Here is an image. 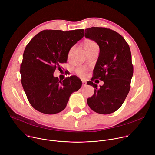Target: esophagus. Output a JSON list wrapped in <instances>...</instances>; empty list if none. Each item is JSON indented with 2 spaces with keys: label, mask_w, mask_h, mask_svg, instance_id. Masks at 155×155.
<instances>
[{
  "label": "esophagus",
  "mask_w": 155,
  "mask_h": 155,
  "mask_svg": "<svg viewBox=\"0 0 155 155\" xmlns=\"http://www.w3.org/2000/svg\"><path fill=\"white\" fill-rule=\"evenodd\" d=\"M82 84L83 86H86V82L84 81H82Z\"/></svg>",
  "instance_id": "1"
}]
</instances>
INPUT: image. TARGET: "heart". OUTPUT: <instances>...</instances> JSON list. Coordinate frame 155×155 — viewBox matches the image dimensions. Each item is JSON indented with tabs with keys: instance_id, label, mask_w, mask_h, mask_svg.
I'll return each mask as SVG.
<instances>
[{
	"instance_id": "b5f03b06",
	"label": "heart",
	"mask_w": 155,
	"mask_h": 155,
	"mask_svg": "<svg viewBox=\"0 0 155 155\" xmlns=\"http://www.w3.org/2000/svg\"><path fill=\"white\" fill-rule=\"evenodd\" d=\"M94 45H97V43L93 41V40H86L85 42H84V48L85 49L88 48V47H92V46H94ZM74 50V47H71L69 50V52H68V57L69 58L71 54H72V52ZM87 69L86 67H85V66H78V67H77L75 69V74L79 76L81 78H84L86 76V74H87Z\"/></svg>"
}]
</instances>
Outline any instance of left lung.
<instances>
[{
	"label": "left lung",
	"mask_w": 155,
	"mask_h": 155,
	"mask_svg": "<svg viewBox=\"0 0 155 155\" xmlns=\"http://www.w3.org/2000/svg\"><path fill=\"white\" fill-rule=\"evenodd\" d=\"M84 36L96 41L100 48L91 81L87 83L95 89L87 99V105L96 113L112 114L120 108L130 90L134 71L130 48L120 34L108 28L86 29ZM96 79L104 84L97 87L92 81Z\"/></svg>",
	"instance_id": "left-lung-1"
}]
</instances>
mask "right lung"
<instances>
[{
  "mask_svg": "<svg viewBox=\"0 0 155 155\" xmlns=\"http://www.w3.org/2000/svg\"><path fill=\"white\" fill-rule=\"evenodd\" d=\"M84 29L44 30L26 45L20 66L21 83L31 105L45 114H58L65 108L72 93L81 86L75 75L61 81L54 77L60 64L67 62L69 49L84 36Z\"/></svg>",
  "mask_w": 155,
  "mask_h": 155,
  "instance_id": "right-lung-1",
  "label": "right lung"
}]
</instances>
